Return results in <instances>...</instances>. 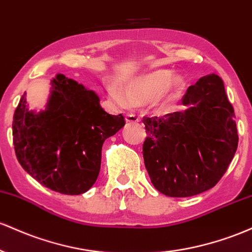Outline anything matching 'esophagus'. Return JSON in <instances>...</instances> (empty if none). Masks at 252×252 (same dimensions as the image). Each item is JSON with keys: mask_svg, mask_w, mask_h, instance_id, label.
<instances>
[{"mask_svg": "<svg viewBox=\"0 0 252 252\" xmlns=\"http://www.w3.org/2000/svg\"><path fill=\"white\" fill-rule=\"evenodd\" d=\"M125 118H126V123L127 124L138 123V121H139V118H138L135 114H133V113H127Z\"/></svg>", "mask_w": 252, "mask_h": 252, "instance_id": "esophagus-1", "label": "esophagus"}]
</instances>
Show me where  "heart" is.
Instances as JSON below:
<instances>
[{
    "mask_svg": "<svg viewBox=\"0 0 252 252\" xmlns=\"http://www.w3.org/2000/svg\"><path fill=\"white\" fill-rule=\"evenodd\" d=\"M169 78H170V72L158 71L149 73V75L143 76V77L131 82L126 87L127 101H128V103L133 104V106H140V104L148 103L150 101L155 100L166 87ZM181 87H182L181 78H175L169 84V88L174 93L177 92ZM109 96H111L114 102L124 103L123 96L119 94L117 90H109Z\"/></svg>",
    "mask_w": 252,
    "mask_h": 252,
    "instance_id": "b5f03b06",
    "label": "heart"
}]
</instances>
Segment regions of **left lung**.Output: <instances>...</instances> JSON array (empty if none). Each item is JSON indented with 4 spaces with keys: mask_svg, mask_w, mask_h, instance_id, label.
Listing matches in <instances>:
<instances>
[{
    "mask_svg": "<svg viewBox=\"0 0 252 252\" xmlns=\"http://www.w3.org/2000/svg\"><path fill=\"white\" fill-rule=\"evenodd\" d=\"M182 103L193 107L163 118H143L148 134L143 157L150 180L158 191L172 197L213 188L238 146L233 107L219 76L200 78Z\"/></svg>",
    "mask_w": 252,
    "mask_h": 252,
    "instance_id": "obj_1",
    "label": "left lung"
}]
</instances>
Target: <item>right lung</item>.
Masks as SVG:
<instances>
[{"label":"right lung","mask_w":252,"mask_h":252,"mask_svg":"<svg viewBox=\"0 0 252 252\" xmlns=\"http://www.w3.org/2000/svg\"><path fill=\"white\" fill-rule=\"evenodd\" d=\"M47 109L28 112L25 94L14 112L13 144L22 168L44 187L78 195L100 172L103 141L125 125L123 114H108L98 96L58 75Z\"/></svg>","instance_id":"add662e5"}]
</instances>
